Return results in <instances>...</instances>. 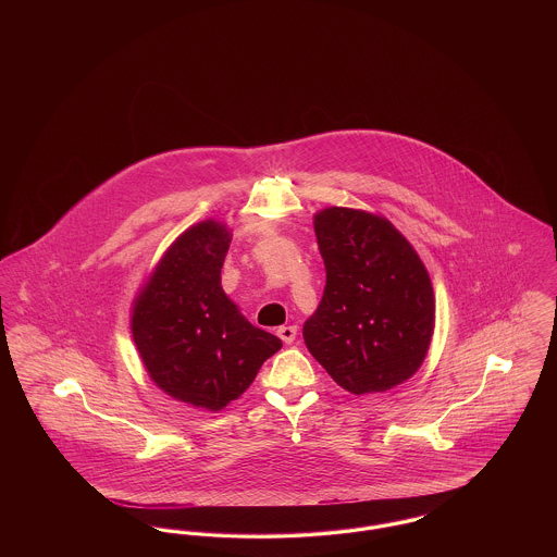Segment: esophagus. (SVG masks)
I'll use <instances>...</instances> for the list:
<instances>
[{"mask_svg": "<svg viewBox=\"0 0 557 557\" xmlns=\"http://www.w3.org/2000/svg\"><path fill=\"white\" fill-rule=\"evenodd\" d=\"M277 336H280L286 345H292L294 338H296V325H282V327H277Z\"/></svg>", "mask_w": 557, "mask_h": 557, "instance_id": "1", "label": "esophagus"}]
</instances>
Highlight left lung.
Returning <instances> with one entry per match:
<instances>
[{"instance_id":"obj_1","label":"left lung","mask_w":557,"mask_h":557,"mask_svg":"<svg viewBox=\"0 0 557 557\" xmlns=\"http://www.w3.org/2000/svg\"><path fill=\"white\" fill-rule=\"evenodd\" d=\"M313 225L325 288L305 321V345L348 393H386L424 363L434 332L430 275L380 214L330 207Z\"/></svg>"}]
</instances>
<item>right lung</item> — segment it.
Wrapping results in <instances>:
<instances>
[{"instance_id":"right-lung-1","label":"right lung","mask_w":557,"mask_h":557,"mask_svg":"<svg viewBox=\"0 0 557 557\" xmlns=\"http://www.w3.org/2000/svg\"><path fill=\"white\" fill-rule=\"evenodd\" d=\"M230 242L227 225L214 219L191 225L133 300V341L152 382L169 397L207 411L236 400L282 348L221 288Z\"/></svg>"}]
</instances>
